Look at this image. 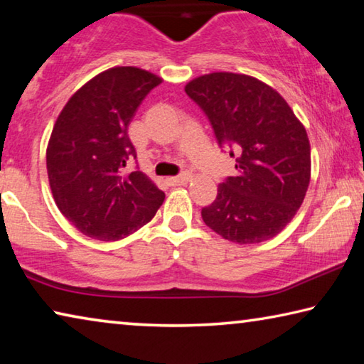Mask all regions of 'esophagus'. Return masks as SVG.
Segmentation results:
<instances>
[{
    "instance_id": "1",
    "label": "esophagus",
    "mask_w": 364,
    "mask_h": 364,
    "mask_svg": "<svg viewBox=\"0 0 364 364\" xmlns=\"http://www.w3.org/2000/svg\"><path fill=\"white\" fill-rule=\"evenodd\" d=\"M193 173H189V171H184V173L178 175V176H173V178H168V183L171 184V186H178V184H186L188 181L193 180Z\"/></svg>"
}]
</instances>
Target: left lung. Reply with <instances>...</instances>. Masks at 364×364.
<instances>
[{"label": "left lung", "instance_id": "8db88e82", "mask_svg": "<svg viewBox=\"0 0 364 364\" xmlns=\"http://www.w3.org/2000/svg\"><path fill=\"white\" fill-rule=\"evenodd\" d=\"M184 91L208 117L218 144L236 147L237 173L218 184L217 199L202 208L204 223L237 244L274 237L310 184L305 127L278 91L242 73H207Z\"/></svg>", "mask_w": 364, "mask_h": 364}]
</instances>
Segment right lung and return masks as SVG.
Segmentation results:
<instances>
[{
    "mask_svg": "<svg viewBox=\"0 0 364 364\" xmlns=\"http://www.w3.org/2000/svg\"><path fill=\"white\" fill-rule=\"evenodd\" d=\"M162 78L112 67L85 83L54 123L46 149L49 186L60 213L85 236L119 241L154 218L165 194L143 171L123 173L136 151L128 125Z\"/></svg>",
    "mask_w": 364,
    "mask_h": 364,
    "instance_id": "right-lung-1",
    "label": "right lung"
}]
</instances>
